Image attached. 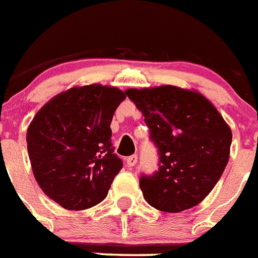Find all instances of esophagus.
Wrapping results in <instances>:
<instances>
[{
  "label": "esophagus",
  "mask_w": 258,
  "mask_h": 258,
  "mask_svg": "<svg viewBox=\"0 0 258 258\" xmlns=\"http://www.w3.org/2000/svg\"><path fill=\"white\" fill-rule=\"evenodd\" d=\"M125 161H127V165H128V167H134L135 164L138 163V157H137V154H134V156H130Z\"/></svg>",
  "instance_id": "34e87169"
}]
</instances>
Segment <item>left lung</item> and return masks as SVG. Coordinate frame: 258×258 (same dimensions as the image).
Instances as JSON below:
<instances>
[{
	"label": "left lung",
	"mask_w": 258,
	"mask_h": 258,
	"mask_svg": "<svg viewBox=\"0 0 258 258\" xmlns=\"http://www.w3.org/2000/svg\"><path fill=\"white\" fill-rule=\"evenodd\" d=\"M158 150V169L139 186L149 205L177 213L196 207L224 172L232 141L230 127L202 94L176 86L128 89Z\"/></svg>",
	"instance_id": "1"
}]
</instances>
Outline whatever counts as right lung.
Returning a JSON list of instances; mask_svg holds the SVG:
<instances>
[{"mask_svg":"<svg viewBox=\"0 0 258 258\" xmlns=\"http://www.w3.org/2000/svg\"><path fill=\"white\" fill-rule=\"evenodd\" d=\"M125 94L101 85L72 87L42 106L27 130L32 172L47 197L70 211L108 194L123 161L113 153L110 123Z\"/></svg>","mask_w":258,"mask_h":258,"instance_id":"obj_1","label":"right lung"}]
</instances>
